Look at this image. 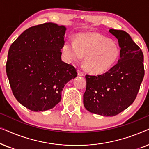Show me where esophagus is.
<instances>
[{
    "label": "esophagus",
    "mask_w": 149,
    "mask_h": 149,
    "mask_svg": "<svg viewBox=\"0 0 149 149\" xmlns=\"http://www.w3.org/2000/svg\"><path fill=\"white\" fill-rule=\"evenodd\" d=\"M77 73H78L79 76H84V73H83L82 71H81L80 70H77Z\"/></svg>",
    "instance_id": "esophagus-1"
}]
</instances>
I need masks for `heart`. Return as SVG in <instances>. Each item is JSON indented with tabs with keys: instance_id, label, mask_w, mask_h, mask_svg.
Segmentation results:
<instances>
[{
	"instance_id": "heart-1",
	"label": "heart",
	"mask_w": 149,
	"mask_h": 149,
	"mask_svg": "<svg viewBox=\"0 0 149 149\" xmlns=\"http://www.w3.org/2000/svg\"><path fill=\"white\" fill-rule=\"evenodd\" d=\"M68 62H79L85 56L84 65L89 72L102 74L110 70L119 58L120 49L115 41L98 33H80L75 40H68L62 47Z\"/></svg>"
}]
</instances>
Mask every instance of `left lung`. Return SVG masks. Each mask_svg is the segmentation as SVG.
<instances>
[{"label": "left lung", "mask_w": 149, "mask_h": 149, "mask_svg": "<svg viewBox=\"0 0 149 149\" xmlns=\"http://www.w3.org/2000/svg\"><path fill=\"white\" fill-rule=\"evenodd\" d=\"M118 39L120 58L107 72L97 76L86 74L83 104L90 113L113 117L127 109L140 89L144 76L142 50L123 30L110 29Z\"/></svg>", "instance_id": "obj_1"}]
</instances>
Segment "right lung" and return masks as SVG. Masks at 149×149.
<instances>
[{"mask_svg":"<svg viewBox=\"0 0 149 149\" xmlns=\"http://www.w3.org/2000/svg\"><path fill=\"white\" fill-rule=\"evenodd\" d=\"M64 26L49 22L26 30L8 52L6 72L14 96L32 111H47L61 101L76 69L62 61Z\"/></svg>","mask_w":149,"mask_h":149,"instance_id":"obj_1","label":"right lung"}]
</instances>
